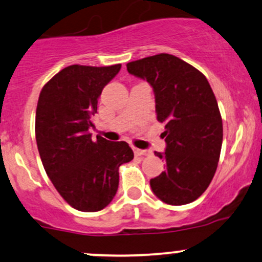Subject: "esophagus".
I'll return each mask as SVG.
<instances>
[{
  "mask_svg": "<svg viewBox=\"0 0 262 262\" xmlns=\"http://www.w3.org/2000/svg\"><path fill=\"white\" fill-rule=\"evenodd\" d=\"M133 151L137 157H142V155L150 154V150H144V149H138V148H133Z\"/></svg>",
  "mask_w": 262,
  "mask_h": 262,
  "instance_id": "34e87169",
  "label": "esophagus"
}]
</instances>
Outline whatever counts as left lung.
Wrapping results in <instances>:
<instances>
[{"mask_svg":"<svg viewBox=\"0 0 262 262\" xmlns=\"http://www.w3.org/2000/svg\"><path fill=\"white\" fill-rule=\"evenodd\" d=\"M126 70L151 85L157 118L165 123V151L155 155L166 168L150 179L151 190L169 205L196 200L214 178L223 144V120L208 79L168 53L130 62Z\"/></svg>","mask_w":262,"mask_h":262,"instance_id":"left-lung-1","label":"left lung"}]
</instances>
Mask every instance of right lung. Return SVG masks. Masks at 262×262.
Instances as JSON below:
<instances>
[{"instance_id":"1","label":"right lung","mask_w":262,"mask_h":262,"mask_svg":"<svg viewBox=\"0 0 262 262\" xmlns=\"http://www.w3.org/2000/svg\"><path fill=\"white\" fill-rule=\"evenodd\" d=\"M120 67L70 66L39 93L36 140L43 168L63 199L79 211L104 209L117 194L118 169L134 158L128 143L93 140L89 133L98 97Z\"/></svg>"}]
</instances>
